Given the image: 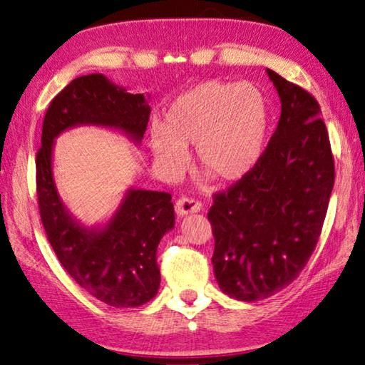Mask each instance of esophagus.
<instances>
[{"label": "esophagus", "instance_id": "1", "mask_svg": "<svg viewBox=\"0 0 365 365\" xmlns=\"http://www.w3.org/2000/svg\"><path fill=\"white\" fill-rule=\"evenodd\" d=\"M201 207H202L201 202L190 200V197H180V200L175 202V212L178 217H185V215H188V214L200 212Z\"/></svg>", "mask_w": 365, "mask_h": 365}]
</instances>
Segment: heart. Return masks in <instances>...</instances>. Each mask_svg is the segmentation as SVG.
<instances>
[{"mask_svg": "<svg viewBox=\"0 0 365 365\" xmlns=\"http://www.w3.org/2000/svg\"><path fill=\"white\" fill-rule=\"evenodd\" d=\"M269 130L270 103L261 86L206 80L170 103L163 123L150 128V150L158 169L177 177L195 148L200 168L232 183L255 170Z\"/></svg>", "mask_w": 365, "mask_h": 365, "instance_id": "heart-1", "label": "heart"}]
</instances>
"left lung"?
<instances>
[{"label":"left lung","mask_w":365,"mask_h":365,"mask_svg":"<svg viewBox=\"0 0 365 365\" xmlns=\"http://www.w3.org/2000/svg\"><path fill=\"white\" fill-rule=\"evenodd\" d=\"M282 114L248 177L214 196V275L238 301L288 287L316 248L335 183L329 133L316 98L267 69Z\"/></svg>","instance_id":"obj_1"}]
</instances>
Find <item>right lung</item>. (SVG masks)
<instances>
[{
    "label": "right lung",
    "instance_id": "1",
    "mask_svg": "<svg viewBox=\"0 0 365 365\" xmlns=\"http://www.w3.org/2000/svg\"><path fill=\"white\" fill-rule=\"evenodd\" d=\"M150 95L128 93L103 73L73 78L49 104L36 154V195L49 245L73 280L114 307H137L156 296V251L175 225L172 196L130 187L103 224L86 227L69 212L53 174L54 143L82 125L115 130L140 145L150 120Z\"/></svg>",
    "mask_w": 365,
    "mask_h": 365
}]
</instances>
